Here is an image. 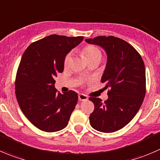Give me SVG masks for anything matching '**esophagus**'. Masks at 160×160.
Returning <instances> with one entry per match:
<instances>
[{"label": "esophagus", "instance_id": "34e87169", "mask_svg": "<svg viewBox=\"0 0 160 160\" xmlns=\"http://www.w3.org/2000/svg\"><path fill=\"white\" fill-rule=\"evenodd\" d=\"M78 98H79V100L80 101H87L88 100V96L86 95V94H80L78 95Z\"/></svg>", "mask_w": 160, "mask_h": 160}]
</instances>
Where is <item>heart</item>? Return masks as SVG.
<instances>
[{
    "label": "heart",
    "mask_w": 160,
    "mask_h": 160,
    "mask_svg": "<svg viewBox=\"0 0 160 160\" xmlns=\"http://www.w3.org/2000/svg\"><path fill=\"white\" fill-rule=\"evenodd\" d=\"M83 54L88 61H91V60L95 59V58H100V59L102 58V52L97 47L94 45H88L83 48ZM71 58H72L71 54H68L65 57L64 66L66 68L68 67L70 64Z\"/></svg>",
    "instance_id": "b5f03b06"
}]
</instances>
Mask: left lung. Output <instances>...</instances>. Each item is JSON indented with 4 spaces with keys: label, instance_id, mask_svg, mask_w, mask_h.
Wrapping results in <instances>:
<instances>
[{
    "label": "left lung",
    "instance_id": "8db88e82",
    "mask_svg": "<svg viewBox=\"0 0 160 160\" xmlns=\"http://www.w3.org/2000/svg\"><path fill=\"white\" fill-rule=\"evenodd\" d=\"M88 44L102 47L107 63L102 77L108 99L90 97L94 109L90 115L94 129L104 133L117 131L131 122L138 112L145 95V68L140 54L133 46L113 36L86 39Z\"/></svg>",
    "mask_w": 160,
    "mask_h": 160
}]
</instances>
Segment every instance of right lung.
I'll list each match as a JSON object with an SVG mask.
<instances>
[{"instance_id":"obj_1","label":"right lung","mask_w":160,"mask_h":160,"mask_svg":"<svg viewBox=\"0 0 160 160\" xmlns=\"http://www.w3.org/2000/svg\"><path fill=\"white\" fill-rule=\"evenodd\" d=\"M83 37L48 36L25 51L15 78V95L23 114L38 129L55 132L67 126L78 101L73 91L61 94L55 77L64 69V58Z\"/></svg>"}]
</instances>
